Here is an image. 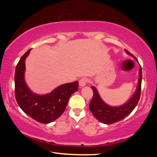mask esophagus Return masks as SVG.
<instances>
[{"label":"esophagus","mask_w":157,"mask_h":157,"mask_svg":"<svg viewBox=\"0 0 157 157\" xmlns=\"http://www.w3.org/2000/svg\"><path fill=\"white\" fill-rule=\"evenodd\" d=\"M88 79L86 78H81L80 79H79V86H80V87H83V86H86V83L88 82Z\"/></svg>","instance_id":"34e87169"}]
</instances>
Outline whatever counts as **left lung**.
Masks as SVG:
<instances>
[{
  "mask_svg": "<svg viewBox=\"0 0 157 157\" xmlns=\"http://www.w3.org/2000/svg\"><path fill=\"white\" fill-rule=\"evenodd\" d=\"M125 51L136 59L135 56L126 49H125ZM142 78V67L140 66L139 71L138 86L136 89V92L125 104L120 106H111L106 105L100 97L97 90L94 86H92L93 97L91 102H90L89 108L93 115L99 121L105 124H111L121 121L129 115L137 105L140 97Z\"/></svg>",
  "mask_w": 157,
  "mask_h": 157,
  "instance_id": "1",
  "label": "left lung"
}]
</instances>
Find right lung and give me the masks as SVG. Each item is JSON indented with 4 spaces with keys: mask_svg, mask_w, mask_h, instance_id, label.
Returning <instances> with one entry per match:
<instances>
[{
    "mask_svg": "<svg viewBox=\"0 0 157 157\" xmlns=\"http://www.w3.org/2000/svg\"><path fill=\"white\" fill-rule=\"evenodd\" d=\"M29 49L23 55L16 66L15 73V95L17 104L29 117L42 123L55 121L65 111L69 99L78 91L79 83L63 84L52 92L38 95L30 91L24 80L25 60L29 54Z\"/></svg>",
    "mask_w": 157,
    "mask_h": 157,
    "instance_id": "right-lung-1",
    "label": "right lung"
}]
</instances>
